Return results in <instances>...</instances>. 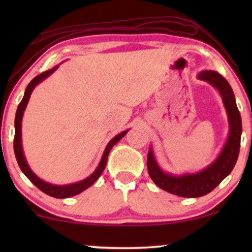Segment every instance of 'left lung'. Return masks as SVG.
I'll use <instances>...</instances> for the list:
<instances>
[{
	"label": "left lung",
	"instance_id": "8db88e82",
	"mask_svg": "<svg viewBox=\"0 0 252 252\" xmlns=\"http://www.w3.org/2000/svg\"><path fill=\"white\" fill-rule=\"evenodd\" d=\"M196 78L218 90L220 94L228 120V137L222 147L221 152L217 156L212 163L206 168L196 173H186V174H170L158 166L154 155V150L150 146L147 158V168L149 176L155 182L156 186L172 194L185 196V198H198L211 190H213L226 176L232 172L237 162L241 147L242 135V118L236 104L235 94L230 84L221 74L216 71H201Z\"/></svg>",
	"mask_w": 252,
	"mask_h": 252
}]
</instances>
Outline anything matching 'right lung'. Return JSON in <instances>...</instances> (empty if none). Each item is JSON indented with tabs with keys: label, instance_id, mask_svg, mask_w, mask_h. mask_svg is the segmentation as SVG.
<instances>
[{
	"label": "right lung",
	"instance_id": "add662e5",
	"mask_svg": "<svg viewBox=\"0 0 252 252\" xmlns=\"http://www.w3.org/2000/svg\"><path fill=\"white\" fill-rule=\"evenodd\" d=\"M59 67V65L54 66L53 68L51 70L42 72L41 74L36 76L34 78L32 82L28 84L27 88H26L24 98L20 102L19 106H17L16 110V115H15V137H14V152H15V156H16V161L19 163V167L21 168L22 173L27 176L28 179L32 181V184H34L35 186L39 189L40 190H42L43 193L46 194L53 196V198H58V199H63V198H70V196L77 195L79 193H82L83 190H85L86 189H89L91 185H94V182L98 180L100 175H102L104 168L106 166V160H108V155L111 150L112 147L116 144L123 136H126V132L129 131L126 130V131L120 132V134L115 136L114 138H111V141L108 143V146L105 147V150H104L102 158H100V162L97 166V168L94 169V172L92 173L91 175L88 176L86 179H84L82 181L74 182V184H70V185H53L50 184V182L43 181L42 179H40L39 176L35 175V173L31 169L30 164H28L27 160H26V156L24 154V149H22V140H21V123H22V117H24V112L26 110V106H27L28 102H30V98L33 90L35 89V86L37 84H40L42 80H45L46 78L50 77L54 71H57V68Z\"/></svg>",
	"mask_w": 252,
	"mask_h": 252
}]
</instances>
